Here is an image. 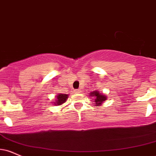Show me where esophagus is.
Returning <instances> with one entry per match:
<instances>
[{"label": "esophagus", "instance_id": "obj_1", "mask_svg": "<svg viewBox=\"0 0 156 156\" xmlns=\"http://www.w3.org/2000/svg\"><path fill=\"white\" fill-rule=\"evenodd\" d=\"M75 91V93L78 94V93H80V92H81V90H80V89H76V91Z\"/></svg>", "mask_w": 156, "mask_h": 156}]
</instances>
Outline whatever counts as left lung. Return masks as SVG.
Returning a JSON list of instances; mask_svg holds the SVG:
<instances>
[{"label": "left lung", "mask_w": 156, "mask_h": 156, "mask_svg": "<svg viewBox=\"0 0 156 156\" xmlns=\"http://www.w3.org/2000/svg\"><path fill=\"white\" fill-rule=\"evenodd\" d=\"M90 97H93L94 98V102L95 106H100L107 99V97L105 95L102 94L98 91H94L93 92H91L89 94Z\"/></svg>", "instance_id": "1"}]
</instances>
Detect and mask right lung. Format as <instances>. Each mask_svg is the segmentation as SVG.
I'll return each instance as SVG.
<instances>
[{"mask_svg":"<svg viewBox=\"0 0 156 156\" xmlns=\"http://www.w3.org/2000/svg\"><path fill=\"white\" fill-rule=\"evenodd\" d=\"M67 98H68V94H59L57 96V100L54 102V105H61L63 103L66 102Z\"/></svg>","mask_w":156,"mask_h":156,"instance_id":"add662e5","label":"right lung"}]
</instances>
